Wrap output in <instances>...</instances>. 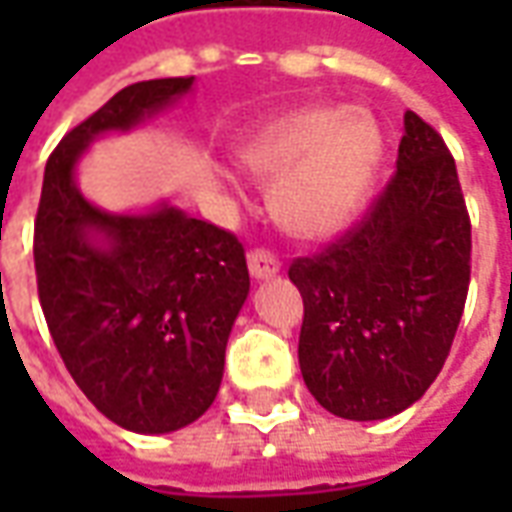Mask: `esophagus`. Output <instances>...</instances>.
I'll return each mask as SVG.
<instances>
[{
    "label": "esophagus",
    "mask_w": 512,
    "mask_h": 512,
    "mask_svg": "<svg viewBox=\"0 0 512 512\" xmlns=\"http://www.w3.org/2000/svg\"><path fill=\"white\" fill-rule=\"evenodd\" d=\"M246 263H249V274L255 279H271L279 274V260L266 249H252Z\"/></svg>",
    "instance_id": "1"
}]
</instances>
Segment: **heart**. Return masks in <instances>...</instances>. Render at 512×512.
Segmentation results:
<instances>
[{"label":"heart","instance_id":"heart-1","mask_svg":"<svg viewBox=\"0 0 512 512\" xmlns=\"http://www.w3.org/2000/svg\"><path fill=\"white\" fill-rule=\"evenodd\" d=\"M384 156L381 128L362 109H296L271 117L235 150L268 183L277 222L299 238H329L354 222Z\"/></svg>","mask_w":512,"mask_h":512}]
</instances>
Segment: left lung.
<instances>
[{
    "mask_svg": "<svg viewBox=\"0 0 512 512\" xmlns=\"http://www.w3.org/2000/svg\"><path fill=\"white\" fill-rule=\"evenodd\" d=\"M397 172L365 219L321 255L296 257L299 365L326 411L370 422L425 395L450 354L472 274V224L436 128L403 117Z\"/></svg>",
    "mask_w": 512,
    "mask_h": 512,
    "instance_id": "obj_1",
    "label": "left lung"
}]
</instances>
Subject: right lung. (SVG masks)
Returning <instances> with one entry per match:
<instances>
[{
    "label": "right lung",
    "mask_w": 512,
    "mask_h": 512,
    "mask_svg": "<svg viewBox=\"0 0 512 512\" xmlns=\"http://www.w3.org/2000/svg\"><path fill=\"white\" fill-rule=\"evenodd\" d=\"M191 84L194 76L131 84L62 136L35 216L51 340L87 400L134 433L186 428L216 400L227 337L249 296L244 246L167 202L101 211L76 186V164L95 136L131 131Z\"/></svg>",
    "instance_id": "obj_1"
}]
</instances>
